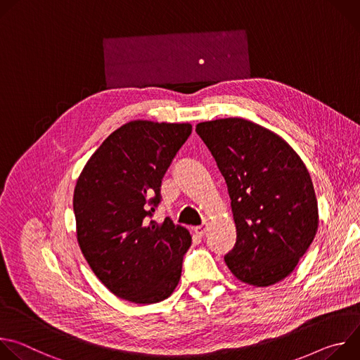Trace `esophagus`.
<instances>
[{
  "instance_id": "obj_1",
  "label": "esophagus",
  "mask_w": 360,
  "mask_h": 360,
  "mask_svg": "<svg viewBox=\"0 0 360 360\" xmlns=\"http://www.w3.org/2000/svg\"><path fill=\"white\" fill-rule=\"evenodd\" d=\"M193 232H195L199 238H202L205 233H207V226H205V225L196 226V228H193Z\"/></svg>"
}]
</instances>
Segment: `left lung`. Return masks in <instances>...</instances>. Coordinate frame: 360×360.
Wrapping results in <instances>:
<instances>
[{
	"label": "left lung",
	"mask_w": 360,
	"mask_h": 360,
	"mask_svg": "<svg viewBox=\"0 0 360 360\" xmlns=\"http://www.w3.org/2000/svg\"><path fill=\"white\" fill-rule=\"evenodd\" d=\"M231 198L236 243L231 272L252 286H271L293 272L318 231L314 184L297 153L272 131L242 118L196 125Z\"/></svg>",
	"instance_id": "left-lung-1"
}]
</instances>
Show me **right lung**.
<instances>
[{"instance_id":"obj_1","label":"right lung","mask_w":360,"mask_h":360,"mask_svg":"<svg viewBox=\"0 0 360 360\" xmlns=\"http://www.w3.org/2000/svg\"><path fill=\"white\" fill-rule=\"evenodd\" d=\"M189 124L131 121L114 131L82 169L74 191L77 238L96 278L134 303L174 292L192 243L169 218L153 221L161 185Z\"/></svg>"}]
</instances>
